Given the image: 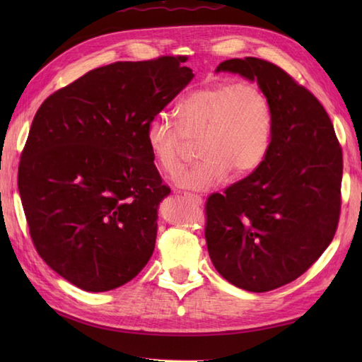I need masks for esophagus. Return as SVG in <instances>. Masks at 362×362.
<instances>
[{
    "label": "esophagus",
    "mask_w": 362,
    "mask_h": 362,
    "mask_svg": "<svg viewBox=\"0 0 362 362\" xmlns=\"http://www.w3.org/2000/svg\"><path fill=\"white\" fill-rule=\"evenodd\" d=\"M183 196H185L187 199H188V201H191V202H193L194 205H202V197L201 196H199V194H193V193H183Z\"/></svg>",
    "instance_id": "1"
}]
</instances>
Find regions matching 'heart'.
<instances>
[{
    "mask_svg": "<svg viewBox=\"0 0 362 362\" xmlns=\"http://www.w3.org/2000/svg\"><path fill=\"white\" fill-rule=\"evenodd\" d=\"M175 120L153 118L146 140L157 168L166 175L180 171L196 143L201 158L177 175V185L205 189L230 173L243 179L264 163L272 143V109L252 82H218L196 88L174 107Z\"/></svg>",
    "mask_w": 362,
    "mask_h": 362,
    "instance_id": "obj_1",
    "label": "heart"
}]
</instances>
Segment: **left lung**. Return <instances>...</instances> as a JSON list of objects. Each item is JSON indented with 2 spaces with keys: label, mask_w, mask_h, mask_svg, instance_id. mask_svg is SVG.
Wrapping results in <instances>:
<instances>
[{
  "label": "left lung",
  "mask_w": 362,
  "mask_h": 362,
  "mask_svg": "<svg viewBox=\"0 0 362 362\" xmlns=\"http://www.w3.org/2000/svg\"><path fill=\"white\" fill-rule=\"evenodd\" d=\"M216 71L258 82L271 103L272 143L255 173L206 199V247L227 281L272 291L308 271L333 241L342 148L324 105L280 66L244 57Z\"/></svg>",
  "instance_id": "8db88e82"
}]
</instances>
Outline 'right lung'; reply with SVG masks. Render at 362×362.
Here are the masks:
<instances>
[{
    "label": "right lung",
    "mask_w": 362,
    "mask_h": 362,
    "mask_svg": "<svg viewBox=\"0 0 362 362\" xmlns=\"http://www.w3.org/2000/svg\"><path fill=\"white\" fill-rule=\"evenodd\" d=\"M187 56L115 62L54 91L37 110L18 165L30 240L83 291L126 284L156 247L171 193L146 140L149 122L193 79Z\"/></svg>",
    "instance_id": "right-lung-1"
}]
</instances>
